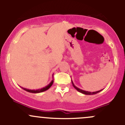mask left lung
I'll return each mask as SVG.
<instances>
[{"mask_svg":"<svg viewBox=\"0 0 125 125\" xmlns=\"http://www.w3.org/2000/svg\"><path fill=\"white\" fill-rule=\"evenodd\" d=\"M71 82H72V84H73V86L74 87V88H75V89H76V90H77L78 91L80 92V93H82V94H86V95H93V94H97V93H99V92H100V91H101L102 90V89H101V90L98 91H95V92H89V91H86L82 90V89H79V88H78L77 87H76V86H75V85H74V83H73V82L72 81V80H71Z\"/></svg>","mask_w":125,"mask_h":125,"instance_id":"left-lung-1","label":"left lung"}]
</instances>
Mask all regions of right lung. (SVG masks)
<instances>
[{"mask_svg":"<svg viewBox=\"0 0 125 125\" xmlns=\"http://www.w3.org/2000/svg\"><path fill=\"white\" fill-rule=\"evenodd\" d=\"M53 82H54V80H52V81L50 82V83L49 84V85H48L47 86L44 87V88H41V89H36V90H31V89H26V88H22V89H23L24 90H25L26 91H28L29 92V93H42V92H43V91H45L48 90V89H49V88H50L51 86H52V85L53 84Z\"/></svg>","mask_w":125,"mask_h":125,"instance_id":"add662e5","label":"right lung"}]
</instances>
